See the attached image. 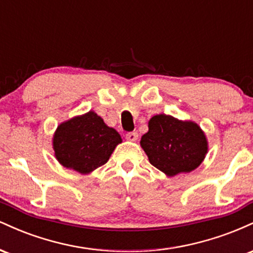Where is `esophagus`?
Wrapping results in <instances>:
<instances>
[{
    "label": "esophagus",
    "instance_id": "obj_1",
    "mask_svg": "<svg viewBox=\"0 0 253 253\" xmlns=\"http://www.w3.org/2000/svg\"><path fill=\"white\" fill-rule=\"evenodd\" d=\"M126 139L129 141H135L138 139V133L135 132H129L126 134Z\"/></svg>",
    "mask_w": 253,
    "mask_h": 253
}]
</instances>
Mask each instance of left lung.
<instances>
[{
  "mask_svg": "<svg viewBox=\"0 0 253 253\" xmlns=\"http://www.w3.org/2000/svg\"><path fill=\"white\" fill-rule=\"evenodd\" d=\"M140 145L150 163L170 177L195 170L208 151L199 125L165 114L150 119L149 132L141 136Z\"/></svg>",
  "mask_w": 253,
  "mask_h": 253,
  "instance_id": "obj_1",
  "label": "left lung"
}]
</instances>
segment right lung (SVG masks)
<instances>
[{
	"label": "right lung",
	"mask_w": 253,
	"mask_h": 253,
	"mask_svg": "<svg viewBox=\"0 0 253 253\" xmlns=\"http://www.w3.org/2000/svg\"><path fill=\"white\" fill-rule=\"evenodd\" d=\"M121 141L117 130L90 110L58 126L53 135V150L63 167L89 173L106 164Z\"/></svg>",
	"instance_id": "obj_1"
}]
</instances>
